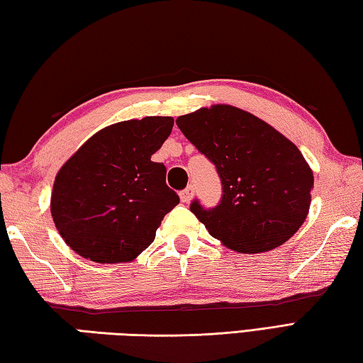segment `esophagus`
Masks as SVG:
<instances>
[{"instance_id": "1", "label": "esophagus", "mask_w": 363, "mask_h": 363, "mask_svg": "<svg viewBox=\"0 0 363 363\" xmlns=\"http://www.w3.org/2000/svg\"><path fill=\"white\" fill-rule=\"evenodd\" d=\"M193 196H194V186L193 184H189L188 188H184L180 193V199H182V202L188 203L191 199H193Z\"/></svg>"}]
</instances>
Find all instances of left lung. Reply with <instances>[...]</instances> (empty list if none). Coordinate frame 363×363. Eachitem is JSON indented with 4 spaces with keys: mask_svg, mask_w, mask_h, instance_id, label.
Here are the masks:
<instances>
[{
    "mask_svg": "<svg viewBox=\"0 0 363 363\" xmlns=\"http://www.w3.org/2000/svg\"><path fill=\"white\" fill-rule=\"evenodd\" d=\"M180 131L213 164L223 196L189 210L211 237L237 252L277 248L308 215L313 172L294 143L250 112L211 106L177 118Z\"/></svg>",
    "mask_w": 363,
    "mask_h": 363,
    "instance_id": "left-lung-1",
    "label": "left lung"
}]
</instances>
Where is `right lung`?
<instances>
[{
  "label": "right lung",
  "instance_id": "add662e5",
  "mask_svg": "<svg viewBox=\"0 0 363 363\" xmlns=\"http://www.w3.org/2000/svg\"><path fill=\"white\" fill-rule=\"evenodd\" d=\"M172 126V117L115 123L60 169L50 211L77 255L99 264L129 262L152 245L162 218L180 202L166 184V166L152 161Z\"/></svg>",
  "mask_w": 363,
  "mask_h": 363
}]
</instances>
